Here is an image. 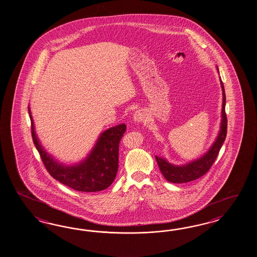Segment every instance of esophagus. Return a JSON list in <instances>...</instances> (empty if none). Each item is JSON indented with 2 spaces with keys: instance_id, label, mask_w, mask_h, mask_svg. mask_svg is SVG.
Instances as JSON below:
<instances>
[{
  "instance_id": "1",
  "label": "esophagus",
  "mask_w": 257,
  "mask_h": 257,
  "mask_svg": "<svg viewBox=\"0 0 257 257\" xmlns=\"http://www.w3.org/2000/svg\"><path fill=\"white\" fill-rule=\"evenodd\" d=\"M133 119L137 122H141L145 119V114L142 110H137L136 112L134 113Z\"/></svg>"
}]
</instances>
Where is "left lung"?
Listing matches in <instances>:
<instances>
[{
  "label": "left lung",
  "instance_id": "left-lung-1",
  "mask_svg": "<svg viewBox=\"0 0 257 257\" xmlns=\"http://www.w3.org/2000/svg\"><path fill=\"white\" fill-rule=\"evenodd\" d=\"M218 70V68H217ZM219 72V70H218ZM221 82V87L223 91V106H222V119H221V125H220V131L215 141L213 142L210 150L207 151L206 153L200 159L192 161L190 163H187L185 165H174L172 163H168L165 159L161 157L156 156V161L160 170L162 172L163 176L167 181L175 184L180 183H187V182L193 181L200 176L205 175L207 172L210 170L211 166L214 163L215 159L221 150V147L225 142V137H226V129H227V120H226V115H225V88L222 81Z\"/></svg>",
  "mask_w": 257,
  "mask_h": 257
}]
</instances>
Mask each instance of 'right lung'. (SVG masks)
<instances>
[{
	"label": "right lung",
	"mask_w": 257,
	"mask_h": 257,
	"mask_svg": "<svg viewBox=\"0 0 257 257\" xmlns=\"http://www.w3.org/2000/svg\"><path fill=\"white\" fill-rule=\"evenodd\" d=\"M29 113L32 121L33 143L45 168L56 180L81 192L101 191L112 184L119 167V144L125 133L124 123L103 132L89 155L81 163L69 166L58 163L45 151L34 130L30 106Z\"/></svg>",
	"instance_id": "add662e5"
}]
</instances>
